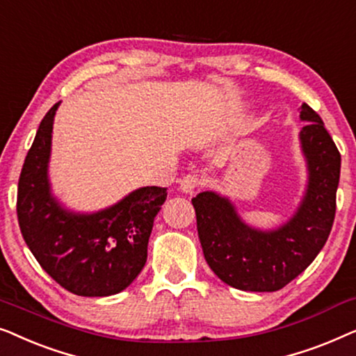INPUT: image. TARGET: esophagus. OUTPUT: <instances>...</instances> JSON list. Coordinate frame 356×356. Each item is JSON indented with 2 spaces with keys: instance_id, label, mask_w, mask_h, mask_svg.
Masks as SVG:
<instances>
[{
  "instance_id": "obj_1",
  "label": "esophagus",
  "mask_w": 356,
  "mask_h": 356,
  "mask_svg": "<svg viewBox=\"0 0 356 356\" xmlns=\"http://www.w3.org/2000/svg\"><path fill=\"white\" fill-rule=\"evenodd\" d=\"M199 184H201V178L197 175L189 173L186 177H183L181 181H179V188H181L183 193H193Z\"/></svg>"
}]
</instances>
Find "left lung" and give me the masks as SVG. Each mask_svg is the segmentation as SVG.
<instances>
[{
    "label": "left lung",
    "mask_w": 356,
    "mask_h": 356,
    "mask_svg": "<svg viewBox=\"0 0 356 356\" xmlns=\"http://www.w3.org/2000/svg\"><path fill=\"white\" fill-rule=\"evenodd\" d=\"M300 118L306 121L300 143L308 163V188L289 222L275 230H256L220 194L204 191L193 197L204 257L213 274L233 289H284L314 261L332 230L340 152L309 105H301Z\"/></svg>",
    "instance_id": "left-lung-1"
}]
</instances>
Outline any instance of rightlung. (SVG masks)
Listing matches in <instances>:
<instances>
[{"mask_svg": "<svg viewBox=\"0 0 356 356\" xmlns=\"http://www.w3.org/2000/svg\"><path fill=\"white\" fill-rule=\"evenodd\" d=\"M58 106L60 102L43 116L19 177V227L38 264L63 289L79 296L120 293L145 266L154 218L167 188H139L94 213L66 211L48 183Z\"/></svg>", "mask_w": 356, "mask_h": 356, "instance_id": "right-lung-1", "label": "right lung"}]
</instances>
